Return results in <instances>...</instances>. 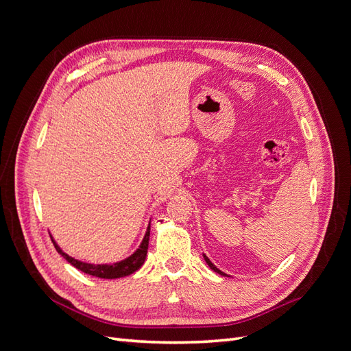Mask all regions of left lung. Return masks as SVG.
<instances>
[{
  "instance_id": "1",
  "label": "left lung",
  "mask_w": 351,
  "mask_h": 351,
  "mask_svg": "<svg viewBox=\"0 0 351 351\" xmlns=\"http://www.w3.org/2000/svg\"><path fill=\"white\" fill-rule=\"evenodd\" d=\"M204 259H205V262L209 265V268L212 269V271H215L217 274H219V275H222V277H230V275H227V274H224V272H222V271H219L217 267H215V265L214 263H212L209 259H208V256H206V254H204Z\"/></svg>"
}]
</instances>
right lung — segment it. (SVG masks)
Here are the masks:
<instances>
[{"label": "right lung", "instance_id": "obj_1", "mask_svg": "<svg viewBox=\"0 0 351 351\" xmlns=\"http://www.w3.org/2000/svg\"><path fill=\"white\" fill-rule=\"evenodd\" d=\"M149 232H151V222L146 228V232H145L141 246L137 247L134 250V253H132L129 258H125L120 262H114V263H97V265L82 262L79 259L71 258L70 254H67L66 252H62V249L58 246L57 241L54 240V237H52V236H51V240H52V243H54L57 252L70 265H73L74 268L80 269L84 274H89V275H92V277H98V278H104V280H114V278L127 277V275L136 272L145 263L146 254H147V244H149Z\"/></svg>", "mask_w": 351, "mask_h": 351}]
</instances>
